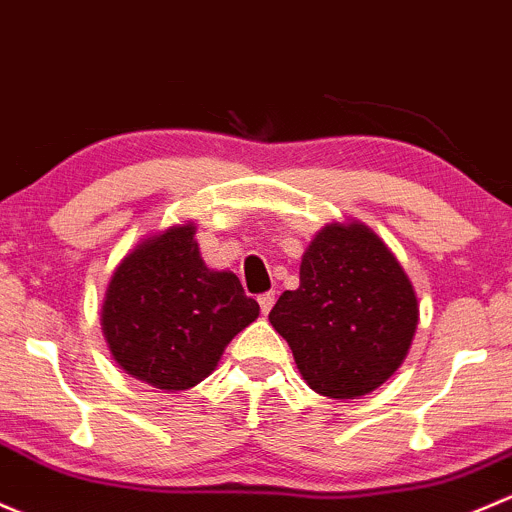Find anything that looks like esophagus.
<instances>
[{"mask_svg": "<svg viewBox=\"0 0 512 512\" xmlns=\"http://www.w3.org/2000/svg\"><path fill=\"white\" fill-rule=\"evenodd\" d=\"M273 303H276V293H273V291H268V293L258 295V305H261V313H263V315L271 313Z\"/></svg>", "mask_w": 512, "mask_h": 512, "instance_id": "esophagus-1", "label": "esophagus"}]
</instances>
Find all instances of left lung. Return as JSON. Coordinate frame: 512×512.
Returning <instances> with one entry per match:
<instances>
[{
	"mask_svg": "<svg viewBox=\"0 0 512 512\" xmlns=\"http://www.w3.org/2000/svg\"><path fill=\"white\" fill-rule=\"evenodd\" d=\"M300 377L330 399H360L402 367L419 300L402 263L362 221H330L305 249L300 286L268 313Z\"/></svg>",
	"mask_w": 512,
	"mask_h": 512,
	"instance_id": "8db88e82",
	"label": "left lung"
}]
</instances>
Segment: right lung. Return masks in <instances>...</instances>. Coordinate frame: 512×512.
<instances>
[{"label":"right lung","mask_w":512,"mask_h":512,"mask_svg":"<svg viewBox=\"0 0 512 512\" xmlns=\"http://www.w3.org/2000/svg\"><path fill=\"white\" fill-rule=\"evenodd\" d=\"M194 234V221H184L140 239L115 266L100 305L120 370L162 392L209 377L261 310L236 273L207 268Z\"/></svg>","instance_id":"1"}]
</instances>
